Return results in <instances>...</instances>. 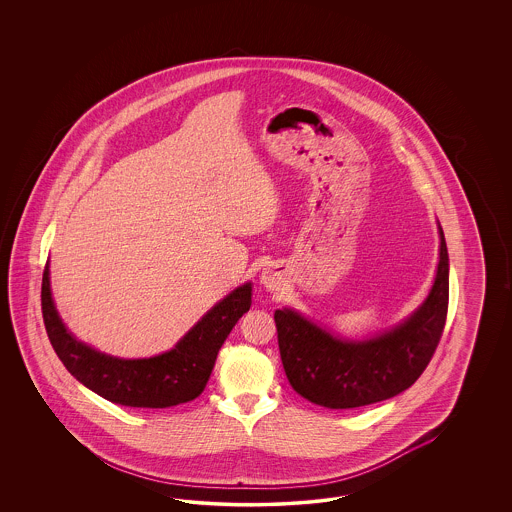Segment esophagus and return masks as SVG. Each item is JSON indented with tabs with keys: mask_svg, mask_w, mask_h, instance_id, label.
I'll return each instance as SVG.
<instances>
[{
	"mask_svg": "<svg viewBox=\"0 0 512 512\" xmlns=\"http://www.w3.org/2000/svg\"><path fill=\"white\" fill-rule=\"evenodd\" d=\"M281 276H283L281 266H278V264H268L264 268L263 274H261V283H263L266 289L276 291V289H279V285H281V279H283Z\"/></svg>",
	"mask_w": 512,
	"mask_h": 512,
	"instance_id": "34e87169",
	"label": "esophagus"
}]
</instances>
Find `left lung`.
<instances>
[{"instance_id": "obj_1", "label": "left lung", "mask_w": 512, "mask_h": 512, "mask_svg": "<svg viewBox=\"0 0 512 512\" xmlns=\"http://www.w3.org/2000/svg\"><path fill=\"white\" fill-rule=\"evenodd\" d=\"M434 285L419 310L372 340H340L293 310H276L279 355L296 392L328 409L383 402L411 387L441 340L449 310V251L439 227Z\"/></svg>"}]
</instances>
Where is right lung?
<instances>
[{
	"mask_svg": "<svg viewBox=\"0 0 512 512\" xmlns=\"http://www.w3.org/2000/svg\"><path fill=\"white\" fill-rule=\"evenodd\" d=\"M41 306L48 340L63 366L84 387L112 403L163 409L191 402L204 390L223 341L251 306V283L217 302L174 349L137 360L99 353L65 328L52 302L48 264L43 272Z\"/></svg>",
	"mask_w": 512,
	"mask_h": 512,
	"instance_id": "obj_1",
	"label": "right lung"
}]
</instances>
